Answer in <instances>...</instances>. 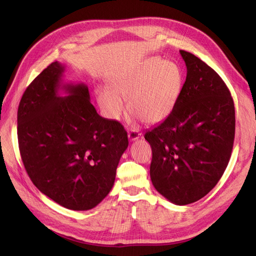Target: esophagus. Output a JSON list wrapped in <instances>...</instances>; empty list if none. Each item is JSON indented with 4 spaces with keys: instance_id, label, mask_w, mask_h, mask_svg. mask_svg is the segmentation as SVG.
<instances>
[{
    "instance_id": "obj_1",
    "label": "esophagus",
    "mask_w": 256,
    "mask_h": 256,
    "mask_svg": "<svg viewBox=\"0 0 256 256\" xmlns=\"http://www.w3.org/2000/svg\"><path fill=\"white\" fill-rule=\"evenodd\" d=\"M140 137H141V132H140L139 130H132V128H130V130H128V139H130V141H135V140L139 139Z\"/></svg>"
}]
</instances>
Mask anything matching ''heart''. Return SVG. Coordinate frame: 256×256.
Masks as SVG:
<instances>
[{"label":"heart","mask_w":256,"mask_h":256,"mask_svg":"<svg viewBox=\"0 0 256 256\" xmlns=\"http://www.w3.org/2000/svg\"><path fill=\"white\" fill-rule=\"evenodd\" d=\"M182 87V74L178 64L150 58L111 80V90L98 91L100 106L117 120L124 111L121 98L128 102L130 113L147 124L164 120L173 110Z\"/></svg>","instance_id":"heart-1"}]
</instances>
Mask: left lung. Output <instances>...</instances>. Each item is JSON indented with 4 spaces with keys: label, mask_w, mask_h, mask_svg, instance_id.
I'll return each instance as SVG.
<instances>
[{
    "label": "left lung",
    "mask_w": 256,
    "mask_h": 256,
    "mask_svg": "<svg viewBox=\"0 0 256 256\" xmlns=\"http://www.w3.org/2000/svg\"><path fill=\"white\" fill-rule=\"evenodd\" d=\"M186 82L168 117L145 132L152 146L150 178L172 204L186 206L218 184L232 152L234 100L221 76L193 54L180 50Z\"/></svg>",
    "instance_id": "1"
}]
</instances>
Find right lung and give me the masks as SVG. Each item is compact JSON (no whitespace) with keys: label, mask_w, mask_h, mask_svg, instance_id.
<instances>
[{"label":"right lung","mask_w":256,"mask_h":256,"mask_svg":"<svg viewBox=\"0 0 256 256\" xmlns=\"http://www.w3.org/2000/svg\"><path fill=\"white\" fill-rule=\"evenodd\" d=\"M64 70L52 62L24 90L18 147L40 192L66 208L88 210L110 193L128 139L118 121L98 114L85 84H62ZM59 88L68 96L60 97Z\"/></svg>","instance_id":"1"}]
</instances>
